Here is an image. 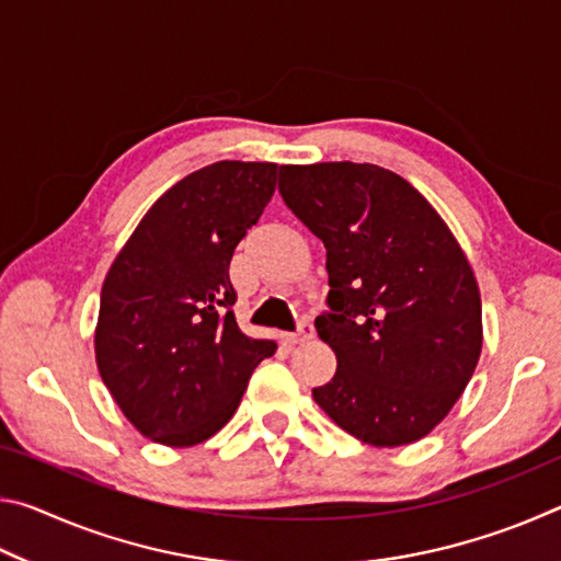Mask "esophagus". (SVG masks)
<instances>
[{"mask_svg": "<svg viewBox=\"0 0 561 561\" xmlns=\"http://www.w3.org/2000/svg\"><path fill=\"white\" fill-rule=\"evenodd\" d=\"M314 336V329H311L309 321H301L299 329L294 331V334H284V339H287V344H299V341H307Z\"/></svg>", "mask_w": 561, "mask_h": 561, "instance_id": "obj_1", "label": "esophagus"}]
</instances>
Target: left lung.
<instances>
[{
  "instance_id": "1",
  "label": "left lung",
  "mask_w": 561,
  "mask_h": 561,
  "mask_svg": "<svg viewBox=\"0 0 561 561\" xmlns=\"http://www.w3.org/2000/svg\"><path fill=\"white\" fill-rule=\"evenodd\" d=\"M279 195L327 247L314 327L336 374L311 391L358 440L393 448L438 425L482 348L478 282L431 203L371 163L282 165Z\"/></svg>"
}]
</instances>
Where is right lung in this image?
Returning a JSON list of instances; mask_svg holds the SVG:
<instances>
[{
	"mask_svg": "<svg viewBox=\"0 0 561 561\" xmlns=\"http://www.w3.org/2000/svg\"><path fill=\"white\" fill-rule=\"evenodd\" d=\"M277 163L220 160L150 207L101 289L96 364L146 438L185 448L234 415L277 344L237 327L230 260L277 185Z\"/></svg>",
	"mask_w": 561,
	"mask_h": 561,
	"instance_id": "obj_1",
	"label": "right lung"
}]
</instances>
